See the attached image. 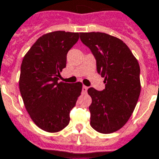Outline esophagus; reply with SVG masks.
<instances>
[{
  "label": "esophagus",
  "instance_id": "34e87169",
  "mask_svg": "<svg viewBox=\"0 0 159 159\" xmlns=\"http://www.w3.org/2000/svg\"><path fill=\"white\" fill-rule=\"evenodd\" d=\"M87 90H88V87H86V86H84V85H83V88H82V92H83V93H86Z\"/></svg>",
  "mask_w": 159,
  "mask_h": 159
}]
</instances>
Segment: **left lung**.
I'll list each match as a JSON object with an SVG mask.
<instances>
[{"instance_id":"obj_1","label":"left lung","mask_w":159,"mask_h":159,"mask_svg":"<svg viewBox=\"0 0 159 159\" xmlns=\"http://www.w3.org/2000/svg\"><path fill=\"white\" fill-rule=\"evenodd\" d=\"M80 39L96 60V70L105 78V89L89 88L90 126L99 133L111 134L129 120L140 94V69L127 45L104 33H81Z\"/></svg>"}]
</instances>
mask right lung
Instances as JSON below:
<instances>
[{
  "mask_svg": "<svg viewBox=\"0 0 159 159\" xmlns=\"http://www.w3.org/2000/svg\"><path fill=\"white\" fill-rule=\"evenodd\" d=\"M79 39L78 33H46L31 47L22 61L20 91L30 117L49 133L64 129L81 95L80 82H58L66 67L67 53Z\"/></svg>",
  "mask_w": 159,
  "mask_h": 159,
  "instance_id": "obj_1",
  "label": "right lung"
}]
</instances>
